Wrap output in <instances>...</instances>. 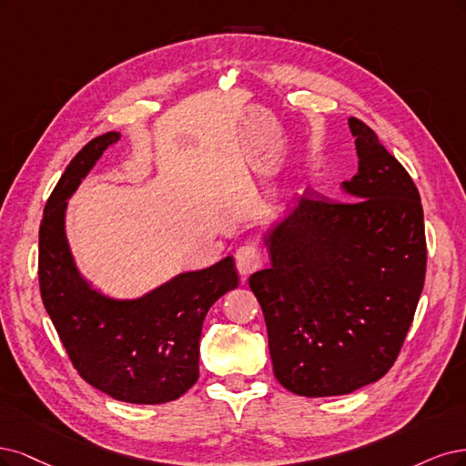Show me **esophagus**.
I'll list each match as a JSON object with an SVG mask.
<instances>
[{
  "mask_svg": "<svg viewBox=\"0 0 466 466\" xmlns=\"http://www.w3.org/2000/svg\"><path fill=\"white\" fill-rule=\"evenodd\" d=\"M236 265H238V271L242 273L244 277L259 271L263 267V253L258 246L253 244H246L242 248H238L236 251Z\"/></svg>",
  "mask_w": 466,
  "mask_h": 466,
  "instance_id": "esophagus-1",
  "label": "esophagus"
}]
</instances>
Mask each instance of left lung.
<instances>
[{
  "instance_id": "8db88e82",
  "label": "left lung",
  "mask_w": 466,
  "mask_h": 466,
  "mask_svg": "<svg viewBox=\"0 0 466 466\" xmlns=\"http://www.w3.org/2000/svg\"><path fill=\"white\" fill-rule=\"evenodd\" d=\"M350 201L299 195L265 236L271 268L249 277L275 378L302 397L381 380L407 339L426 277V234L410 174L358 117Z\"/></svg>"
}]
</instances>
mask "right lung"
<instances>
[{"mask_svg": "<svg viewBox=\"0 0 466 466\" xmlns=\"http://www.w3.org/2000/svg\"><path fill=\"white\" fill-rule=\"evenodd\" d=\"M110 131L73 157L44 207L38 234V282L73 368L112 399L162 404L182 397L199 378V339L205 315L238 287L234 259L184 273L139 299L119 302L79 277L66 239L67 198L117 143Z\"/></svg>", "mask_w": 466, "mask_h": 466, "instance_id": "right-lung-1", "label": "right lung"}]
</instances>
